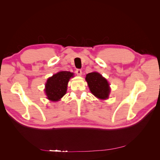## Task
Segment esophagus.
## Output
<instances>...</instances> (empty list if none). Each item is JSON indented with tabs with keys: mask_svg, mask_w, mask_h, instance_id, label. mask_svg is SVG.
I'll list each match as a JSON object with an SVG mask.
<instances>
[{
	"mask_svg": "<svg viewBox=\"0 0 160 160\" xmlns=\"http://www.w3.org/2000/svg\"><path fill=\"white\" fill-rule=\"evenodd\" d=\"M76 73L78 76H81V75H82V70L80 69H77L76 70Z\"/></svg>",
	"mask_w": 160,
	"mask_h": 160,
	"instance_id": "esophagus-1",
	"label": "esophagus"
}]
</instances>
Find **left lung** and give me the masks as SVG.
Wrapping results in <instances>:
<instances>
[{"mask_svg": "<svg viewBox=\"0 0 160 160\" xmlns=\"http://www.w3.org/2000/svg\"><path fill=\"white\" fill-rule=\"evenodd\" d=\"M86 80L91 92L95 96L102 100L108 98L110 93L109 84L102 75L98 72L89 73L86 76Z\"/></svg>", "mask_w": 160, "mask_h": 160, "instance_id": "8db88e82", "label": "left lung"}]
</instances>
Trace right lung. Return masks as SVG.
<instances>
[{"instance_id":"right-lung-1","label":"right lung","mask_w":160,"mask_h":160,"mask_svg":"<svg viewBox=\"0 0 160 160\" xmlns=\"http://www.w3.org/2000/svg\"><path fill=\"white\" fill-rule=\"evenodd\" d=\"M69 71H60L49 78L45 84V93L47 98L52 101H58L67 92L68 82L73 77Z\"/></svg>"}]
</instances>
